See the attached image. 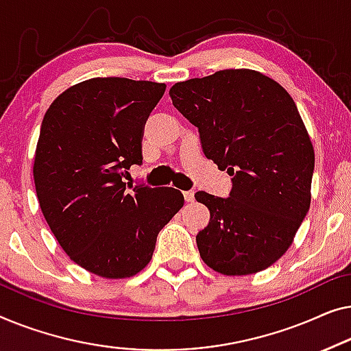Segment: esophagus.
Wrapping results in <instances>:
<instances>
[{
	"label": "esophagus",
	"instance_id": "34e87169",
	"mask_svg": "<svg viewBox=\"0 0 351 351\" xmlns=\"http://www.w3.org/2000/svg\"><path fill=\"white\" fill-rule=\"evenodd\" d=\"M182 195H184L186 202L194 200V191H184V192H182Z\"/></svg>",
	"mask_w": 351,
	"mask_h": 351
}]
</instances>
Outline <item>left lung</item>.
<instances>
[{
	"label": "left lung",
	"mask_w": 351,
	"mask_h": 351,
	"mask_svg": "<svg viewBox=\"0 0 351 351\" xmlns=\"http://www.w3.org/2000/svg\"><path fill=\"white\" fill-rule=\"evenodd\" d=\"M173 106L199 128L202 149L232 178L229 197L195 192L210 210L197 234L204 263L223 275H250L276 263L310 208L312 141L278 82L254 70H223L176 82Z\"/></svg>",
	"instance_id": "obj_1"
}]
</instances>
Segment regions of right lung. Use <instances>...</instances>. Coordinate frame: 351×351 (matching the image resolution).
Returning <instances> with one entry per match:
<instances>
[{"mask_svg": "<svg viewBox=\"0 0 351 351\" xmlns=\"http://www.w3.org/2000/svg\"><path fill=\"white\" fill-rule=\"evenodd\" d=\"M165 84L93 77L60 93L44 114L33 178L39 206L63 251L103 278L149 264L159 232L184 205L175 187L135 186L145 124Z\"/></svg>", "mask_w": 351, "mask_h": 351, "instance_id": "add662e5", "label": "right lung"}]
</instances>
